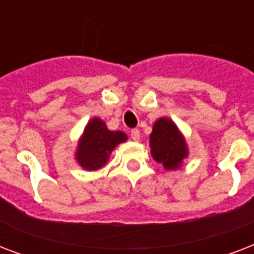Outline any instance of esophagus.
Segmentation results:
<instances>
[{
  "label": "esophagus",
  "instance_id": "34e87169",
  "mask_svg": "<svg viewBox=\"0 0 254 254\" xmlns=\"http://www.w3.org/2000/svg\"><path fill=\"white\" fill-rule=\"evenodd\" d=\"M130 137L133 141H135V142H138L139 141V130L138 129H133L130 133Z\"/></svg>",
  "mask_w": 254,
  "mask_h": 254
}]
</instances>
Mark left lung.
Listing matches in <instances>:
<instances>
[{
	"instance_id": "left-lung-1",
	"label": "left lung",
	"mask_w": 254,
	"mask_h": 254,
	"mask_svg": "<svg viewBox=\"0 0 254 254\" xmlns=\"http://www.w3.org/2000/svg\"><path fill=\"white\" fill-rule=\"evenodd\" d=\"M150 153L154 161L165 170L181 169L187 157L189 146L177 124L167 117H161L153 125L150 134Z\"/></svg>"
}]
</instances>
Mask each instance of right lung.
<instances>
[{
  "label": "right lung",
  "instance_id": "add662e5",
  "mask_svg": "<svg viewBox=\"0 0 254 254\" xmlns=\"http://www.w3.org/2000/svg\"><path fill=\"white\" fill-rule=\"evenodd\" d=\"M125 141L127 135L124 131L109 130L103 120L93 117L77 141L75 159L81 169L96 171L107 165L112 151Z\"/></svg>",
  "mask_w": 254,
  "mask_h": 254
}]
</instances>
